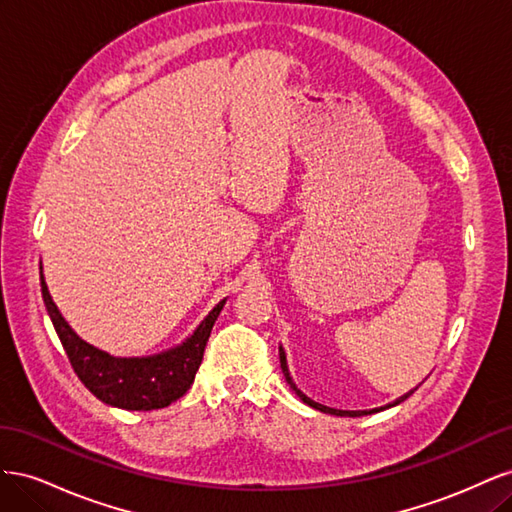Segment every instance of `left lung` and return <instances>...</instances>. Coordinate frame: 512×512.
Here are the masks:
<instances>
[{"mask_svg":"<svg viewBox=\"0 0 512 512\" xmlns=\"http://www.w3.org/2000/svg\"><path fill=\"white\" fill-rule=\"evenodd\" d=\"M280 363H282V371H284V376H286V382L290 384V389L297 393L301 399H303V404H307V406H312V408H316V410H320V412H327V414H335V416H365V414H374V412H380V410H384V408H391V406H397V404H401V401H406L414 391H410V393H406L404 397H399V399H395L393 404H389V406H384V408H376V410H335V408H327V406H322V404H316L314 399H309L307 395H303L299 389H297V384L292 382V378H290V374H288V365H286V354H284V350L280 348Z\"/></svg>","mask_w":512,"mask_h":512,"instance_id":"obj_1","label":"left lung"}]
</instances>
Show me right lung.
Wrapping results in <instances>:
<instances>
[{
	"label": "right lung",
	"mask_w": 512,
	"mask_h": 512,
	"mask_svg": "<svg viewBox=\"0 0 512 512\" xmlns=\"http://www.w3.org/2000/svg\"><path fill=\"white\" fill-rule=\"evenodd\" d=\"M40 286L46 312L53 320V327L76 376L104 404L123 410L166 408L188 393L196 371L203 363L213 324L226 303L224 299L215 305L181 346L156 356H143V359H119V356H111L83 342L59 314L49 288H46L44 275H40Z\"/></svg>",
	"instance_id": "1"
}]
</instances>
